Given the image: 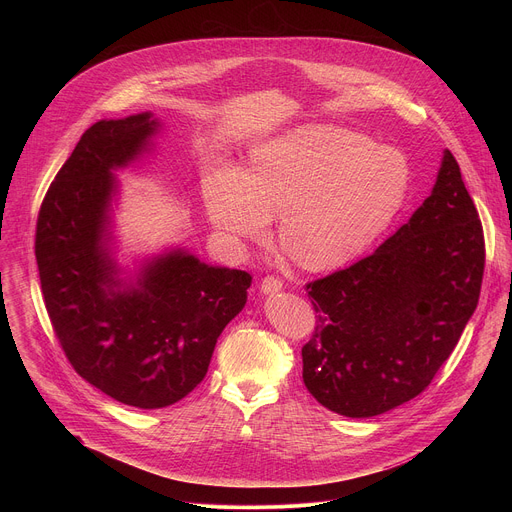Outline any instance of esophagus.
<instances>
[{
	"label": "esophagus",
	"mask_w": 512,
	"mask_h": 512,
	"mask_svg": "<svg viewBox=\"0 0 512 512\" xmlns=\"http://www.w3.org/2000/svg\"><path fill=\"white\" fill-rule=\"evenodd\" d=\"M259 287H261L263 294H275V291H279L283 287V281L277 275H265L261 279Z\"/></svg>",
	"instance_id": "obj_1"
}]
</instances>
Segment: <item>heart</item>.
<instances>
[{
  "label": "heart",
  "mask_w": 512,
  "mask_h": 512,
  "mask_svg": "<svg viewBox=\"0 0 512 512\" xmlns=\"http://www.w3.org/2000/svg\"><path fill=\"white\" fill-rule=\"evenodd\" d=\"M409 162L367 135L304 125L251 150L206 184L212 223L233 239L261 237L281 214L279 239L302 267L330 269L360 255L391 225L409 192Z\"/></svg>",
  "instance_id": "heart-1"
}]
</instances>
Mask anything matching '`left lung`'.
Listing matches in <instances>:
<instances>
[{"label": "left lung", "mask_w": 512, "mask_h": 512, "mask_svg": "<svg viewBox=\"0 0 512 512\" xmlns=\"http://www.w3.org/2000/svg\"><path fill=\"white\" fill-rule=\"evenodd\" d=\"M484 231L460 166L444 152L435 186L375 253L306 283L316 312L304 383L346 417H373L423 393L480 298Z\"/></svg>", "instance_id": "left-lung-1"}]
</instances>
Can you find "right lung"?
<instances>
[{
	"label": "right lung",
	"instance_id": "add662e5",
	"mask_svg": "<svg viewBox=\"0 0 512 512\" xmlns=\"http://www.w3.org/2000/svg\"><path fill=\"white\" fill-rule=\"evenodd\" d=\"M152 113L89 127L50 184L36 223L44 306L68 362L119 403L168 407L206 375L225 326L243 310L253 277L172 251L121 291L105 247L113 170L148 145Z\"/></svg>",
	"mask_w": 512,
	"mask_h": 512
}]
</instances>
